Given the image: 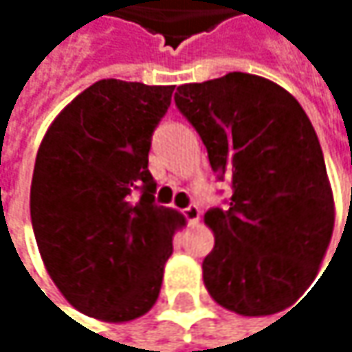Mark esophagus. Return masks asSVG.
<instances>
[{"label": "esophagus", "instance_id": "esophagus-1", "mask_svg": "<svg viewBox=\"0 0 352 352\" xmlns=\"http://www.w3.org/2000/svg\"><path fill=\"white\" fill-rule=\"evenodd\" d=\"M184 217L188 219L190 225H196L198 219H200V208H198L196 204H190L188 208H184Z\"/></svg>", "mask_w": 352, "mask_h": 352}]
</instances>
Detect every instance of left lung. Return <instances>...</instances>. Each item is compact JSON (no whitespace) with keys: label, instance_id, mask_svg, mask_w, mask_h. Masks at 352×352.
I'll list each match as a JSON object with an SVG mask.
<instances>
[{"label":"left lung","instance_id":"left-lung-1","mask_svg":"<svg viewBox=\"0 0 352 352\" xmlns=\"http://www.w3.org/2000/svg\"><path fill=\"white\" fill-rule=\"evenodd\" d=\"M175 104L206 146L232 198L204 223L214 248L202 263L210 296L240 315H273L315 280L334 230L323 152L302 106L256 74L179 85Z\"/></svg>","mask_w":352,"mask_h":352}]
</instances>
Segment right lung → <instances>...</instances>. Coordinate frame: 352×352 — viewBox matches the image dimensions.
Returning a JSON list of instances; mask_svg holds the SVG:
<instances>
[{
    "label": "right lung",
    "mask_w": 352,
    "mask_h": 352,
    "mask_svg": "<svg viewBox=\"0 0 352 352\" xmlns=\"http://www.w3.org/2000/svg\"><path fill=\"white\" fill-rule=\"evenodd\" d=\"M173 89L102 79L58 114L39 146L35 240L58 290L89 317L131 321L158 298L184 221L154 202L148 152Z\"/></svg>",
    "instance_id": "right-lung-1"
}]
</instances>
